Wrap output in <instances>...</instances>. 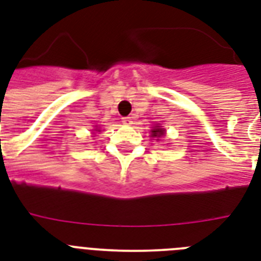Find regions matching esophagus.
Here are the masks:
<instances>
[{
  "label": "esophagus",
  "instance_id": "obj_1",
  "mask_svg": "<svg viewBox=\"0 0 261 261\" xmlns=\"http://www.w3.org/2000/svg\"><path fill=\"white\" fill-rule=\"evenodd\" d=\"M122 122H123L124 124H131L133 123V119H131V116H124Z\"/></svg>",
  "mask_w": 261,
  "mask_h": 261
}]
</instances>
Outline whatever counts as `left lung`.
Segmentation results:
<instances>
[{
	"label": "left lung",
	"mask_w": 261,
	"mask_h": 261,
	"mask_svg": "<svg viewBox=\"0 0 261 261\" xmlns=\"http://www.w3.org/2000/svg\"><path fill=\"white\" fill-rule=\"evenodd\" d=\"M165 133H166V131H165L164 128H161L160 126H155V127H152L151 137H152V138H158L156 141H160V138H161V137H164Z\"/></svg>",
	"instance_id": "obj_1"
}]
</instances>
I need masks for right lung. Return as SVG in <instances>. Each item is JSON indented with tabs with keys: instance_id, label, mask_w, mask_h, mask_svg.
Listing matches in <instances>:
<instances>
[{
	"instance_id": "obj_1",
	"label": "right lung",
	"mask_w": 261,
	"mask_h": 261,
	"mask_svg": "<svg viewBox=\"0 0 261 261\" xmlns=\"http://www.w3.org/2000/svg\"><path fill=\"white\" fill-rule=\"evenodd\" d=\"M96 131H99V130H96Z\"/></svg>"
}]
</instances>
